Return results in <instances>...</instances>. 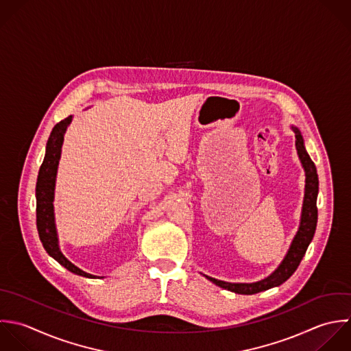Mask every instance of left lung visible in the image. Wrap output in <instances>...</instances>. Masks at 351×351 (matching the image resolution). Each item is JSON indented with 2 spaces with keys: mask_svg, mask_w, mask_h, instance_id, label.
I'll list each match as a JSON object with an SVG mask.
<instances>
[{
  "mask_svg": "<svg viewBox=\"0 0 351 351\" xmlns=\"http://www.w3.org/2000/svg\"><path fill=\"white\" fill-rule=\"evenodd\" d=\"M294 134H295V149L300 157V161L302 164V168L305 171V195H304V204H302V212H301V221L298 231L289 247L287 254L285 256L283 261L279 264V267L265 279L254 282V283H230L224 280H219L210 276L204 275L208 280H210L213 285L232 291L235 294H243V295H252L257 294L265 290H269L272 287H278L283 285L298 268L301 260L304 258L308 246L311 245L316 226H317V194H319V176L317 169L312 158L309 157L305 142L302 138L301 131L291 125Z\"/></svg>",
  "mask_w": 351,
  "mask_h": 351,
  "instance_id": "8db88e82",
  "label": "left lung"
}]
</instances>
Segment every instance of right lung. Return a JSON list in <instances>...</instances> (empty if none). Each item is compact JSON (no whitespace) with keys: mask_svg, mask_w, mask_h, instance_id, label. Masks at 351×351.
<instances>
[{"mask_svg":"<svg viewBox=\"0 0 351 351\" xmlns=\"http://www.w3.org/2000/svg\"><path fill=\"white\" fill-rule=\"evenodd\" d=\"M72 121V116H68L66 119L57 123L47 139L46 143V152L43 162L39 168L38 179H36V187H35V197H36V228L39 234V239L46 250V253L54 258L60 265H62L69 272L88 278L95 279V275L87 274L73 265L61 252L58 245V235L56 228V219H54V189H56V178H57V169L58 162L61 158V147L64 142V135L68 128V125Z\"/></svg>","mask_w":351,"mask_h":351,"instance_id":"right-lung-1","label":"right lung"}]
</instances>
